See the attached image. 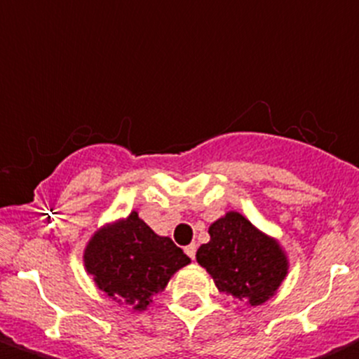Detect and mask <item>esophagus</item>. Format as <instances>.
<instances>
[{
  "label": "esophagus",
  "mask_w": 359,
  "mask_h": 359,
  "mask_svg": "<svg viewBox=\"0 0 359 359\" xmlns=\"http://www.w3.org/2000/svg\"><path fill=\"white\" fill-rule=\"evenodd\" d=\"M196 249H198V247H196V243L187 245V247H185V254H187V256H189V258H191V259H194V258H196Z\"/></svg>",
  "instance_id": "obj_1"
}]
</instances>
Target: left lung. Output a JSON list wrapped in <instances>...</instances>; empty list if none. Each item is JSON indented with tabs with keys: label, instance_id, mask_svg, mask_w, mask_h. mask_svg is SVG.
I'll return each mask as SVG.
<instances>
[{
	"label": "left lung",
	"instance_id": "8db88e82",
	"mask_svg": "<svg viewBox=\"0 0 359 359\" xmlns=\"http://www.w3.org/2000/svg\"><path fill=\"white\" fill-rule=\"evenodd\" d=\"M210 241L196 259L217 290L258 307L271 299L289 272V258L280 241L254 226L243 214L229 210L209 226Z\"/></svg>",
	"mask_w": 359,
	"mask_h": 359
}]
</instances>
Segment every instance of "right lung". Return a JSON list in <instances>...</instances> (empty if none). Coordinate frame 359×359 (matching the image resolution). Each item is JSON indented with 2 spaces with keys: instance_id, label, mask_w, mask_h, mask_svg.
<instances>
[{
  "instance_id": "1",
  "label": "right lung",
  "mask_w": 359,
  "mask_h": 359,
  "mask_svg": "<svg viewBox=\"0 0 359 359\" xmlns=\"http://www.w3.org/2000/svg\"><path fill=\"white\" fill-rule=\"evenodd\" d=\"M83 262L101 292L142 312L191 258L170 238L156 234L133 210L94 232L85 247Z\"/></svg>"
}]
</instances>
